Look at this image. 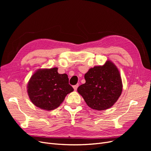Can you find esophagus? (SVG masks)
<instances>
[{
    "mask_svg": "<svg viewBox=\"0 0 151 151\" xmlns=\"http://www.w3.org/2000/svg\"><path fill=\"white\" fill-rule=\"evenodd\" d=\"M78 86H79V84L74 85V86H73V88H74V89L75 91H76L77 89V88H78Z\"/></svg>",
    "mask_w": 151,
    "mask_h": 151,
    "instance_id": "obj_1",
    "label": "esophagus"
}]
</instances>
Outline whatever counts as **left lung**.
Segmentation results:
<instances>
[{
  "label": "left lung",
  "mask_w": 151,
  "mask_h": 151,
  "mask_svg": "<svg viewBox=\"0 0 151 151\" xmlns=\"http://www.w3.org/2000/svg\"><path fill=\"white\" fill-rule=\"evenodd\" d=\"M85 84L77 88L88 106L96 110L111 108L122 94L123 85L116 66L107 60L103 65L91 68L85 74Z\"/></svg>",
  "instance_id": "left-lung-1"
}]
</instances>
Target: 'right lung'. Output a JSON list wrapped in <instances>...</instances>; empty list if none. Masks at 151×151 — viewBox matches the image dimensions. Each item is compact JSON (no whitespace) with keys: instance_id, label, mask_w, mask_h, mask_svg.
Segmentation results:
<instances>
[{"instance_id":"right-lung-1","label":"right lung","mask_w":151,"mask_h":151,"mask_svg":"<svg viewBox=\"0 0 151 151\" xmlns=\"http://www.w3.org/2000/svg\"><path fill=\"white\" fill-rule=\"evenodd\" d=\"M27 89L31 101L47 111L58 108L66 96L74 91L68 84V76L58 74L57 67L36 70L31 77Z\"/></svg>"}]
</instances>
